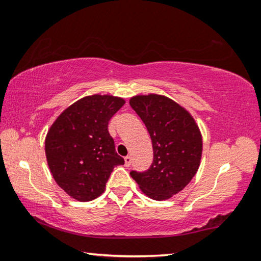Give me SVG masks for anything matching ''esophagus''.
<instances>
[{
  "label": "esophagus",
  "mask_w": 261,
  "mask_h": 261,
  "mask_svg": "<svg viewBox=\"0 0 261 261\" xmlns=\"http://www.w3.org/2000/svg\"><path fill=\"white\" fill-rule=\"evenodd\" d=\"M131 161H132V159H131V156H130V155H127V156H125V158H124L125 167H130V165H131Z\"/></svg>",
  "instance_id": "34e87169"
}]
</instances>
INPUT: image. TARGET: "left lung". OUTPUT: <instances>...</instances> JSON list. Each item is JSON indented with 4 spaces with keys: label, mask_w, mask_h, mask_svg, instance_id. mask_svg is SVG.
<instances>
[{
    "label": "left lung",
    "mask_w": 261,
    "mask_h": 261,
    "mask_svg": "<svg viewBox=\"0 0 261 261\" xmlns=\"http://www.w3.org/2000/svg\"><path fill=\"white\" fill-rule=\"evenodd\" d=\"M130 106L146 125L153 145L151 167L143 173L132 170L131 177L152 199H168L182 191L199 168V127L188 110L165 95H136Z\"/></svg>",
    "instance_id": "left-lung-1"
}]
</instances>
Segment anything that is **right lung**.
I'll list each match as a JSON object with an SVG mask.
<instances>
[{"label":"right lung","instance_id":"1","mask_svg":"<svg viewBox=\"0 0 261 261\" xmlns=\"http://www.w3.org/2000/svg\"><path fill=\"white\" fill-rule=\"evenodd\" d=\"M124 103L113 95L85 96L65 109L48 131V167L73 199L90 201L101 196L114 167L124 163L108 132L109 120Z\"/></svg>","mask_w":261,"mask_h":261}]
</instances>
